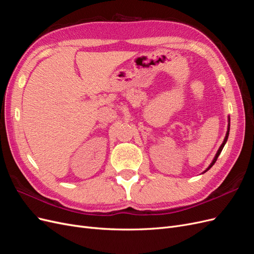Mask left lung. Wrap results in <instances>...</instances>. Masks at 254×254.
Returning <instances> with one entry per match:
<instances>
[{"mask_svg": "<svg viewBox=\"0 0 254 254\" xmlns=\"http://www.w3.org/2000/svg\"><path fill=\"white\" fill-rule=\"evenodd\" d=\"M229 124H228V130H227V133H226V136H225V140H224V142H222V144L220 145V147H219V149H218V151H217V153L216 155H215V157H214V159H213V161H212V163L210 164V166L206 168V170L203 172V173H205V172H207L210 170V168L214 165V163L216 162V160H217V158H218V156L220 155V152H221V150H222V148H224V146H225V144L227 143V140H228V136H229V131H230V118H229Z\"/></svg>", "mask_w": 254, "mask_h": 254, "instance_id": "obj_1", "label": "left lung"}]
</instances>
